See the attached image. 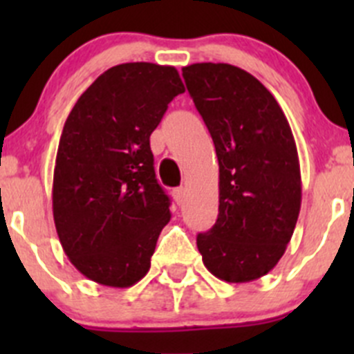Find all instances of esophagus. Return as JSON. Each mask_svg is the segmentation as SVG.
Returning a JSON list of instances; mask_svg holds the SVG:
<instances>
[{
	"label": "esophagus",
	"mask_w": 354,
	"mask_h": 354,
	"mask_svg": "<svg viewBox=\"0 0 354 354\" xmlns=\"http://www.w3.org/2000/svg\"><path fill=\"white\" fill-rule=\"evenodd\" d=\"M173 197H174V200H176L178 203L183 202V198H185V188H183V187L174 188V190H173Z\"/></svg>",
	"instance_id": "34e87169"
}]
</instances>
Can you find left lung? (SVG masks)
<instances>
[{
	"instance_id": "1",
	"label": "left lung",
	"mask_w": 354,
	"mask_h": 354,
	"mask_svg": "<svg viewBox=\"0 0 354 354\" xmlns=\"http://www.w3.org/2000/svg\"><path fill=\"white\" fill-rule=\"evenodd\" d=\"M219 160V216L198 233L203 266L250 283L277 266L301 207L298 151L283 109L253 75L227 63L183 68Z\"/></svg>"
}]
</instances>
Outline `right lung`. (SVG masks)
I'll use <instances>...</instances> for the list:
<instances>
[{
    "mask_svg": "<svg viewBox=\"0 0 354 354\" xmlns=\"http://www.w3.org/2000/svg\"><path fill=\"white\" fill-rule=\"evenodd\" d=\"M174 66L109 68L68 114L53 178L59 243L85 277L130 288L151 269L169 223V197L157 183L151 133L183 94Z\"/></svg>",
    "mask_w": 354,
    "mask_h": 354,
    "instance_id": "1",
    "label": "right lung"
}]
</instances>
